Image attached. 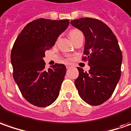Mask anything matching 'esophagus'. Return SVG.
<instances>
[{
  "label": "esophagus",
  "mask_w": 131,
  "mask_h": 131,
  "mask_svg": "<svg viewBox=\"0 0 131 131\" xmlns=\"http://www.w3.org/2000/svg\"><path fill=\"white\" fill-rule=\"evenodd\" d=\"M66 67H67V69H69V68H70V67H71V65H70V64H67V65L66 66Z\"/></svg>",
  "instance_id": "obj_1"
}]
</instances>
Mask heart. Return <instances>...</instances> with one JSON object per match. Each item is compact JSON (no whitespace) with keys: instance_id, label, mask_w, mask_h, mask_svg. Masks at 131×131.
<instances>
[{"instance_id":"heart-1","label":"heart","mask_w":131,"mask_h":131,"mask_svg":"<svg viewBox=\"0 0 131 131\" xmlns=\"http://www.w3.org/2000/svg\"><path fill=\"white\" fill-rule=\"evenodd\" d=\"M69 35H70V38L74 41V40L77 38L78 37H79L80 35H83V33H82V32L80 30H79V29H73L70 30Z\"/></svg>"}]
</instances>
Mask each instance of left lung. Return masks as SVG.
Instances as JSON below:
<instances>
[{
    "label": "left lung",
    "mask_w": 131,
    "mask_h": 131,
    "mask_svg": "<svg viewBox=\"0 0 131 131\" xmlns=\"http://www.w3.org/2000/svg\"><path fill=\"white\" fill-rule=\"evenodd\" d=\"M72 26L83 32L85 38L83 61H88L90 70L78 67L79 76L74 81L80 96L90 105H100L115 91L121 75L123 54L111 29L93 18L72 20Z\"/></svg>",
    "instance_id": "1"
}]
</instances>
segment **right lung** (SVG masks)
Returning a JSON list of instances; mask_svg holds the SVG:
<instances>
[{
  "mask_svg": "<svg viewBox=\"0 0 131 131\" xmlns=\"http://www.w3.org/2000/svg\"><path fill=\"white\" fill-rule=\"evenodd\" d=\"M69 24L68 19H35L25 26L13 46L14 79L23 97L34 106H49L59 96L65 65L55 64L46 70L43 59Z\"/></svg>",
  "mask_w": 131,
  "mask_h": 131,
  "instance_id": "obj_1",
  "label": "right lung"
}]
</instances>
